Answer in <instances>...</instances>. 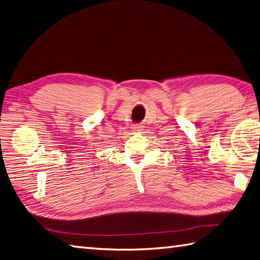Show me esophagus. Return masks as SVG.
<instances>
[{"mask_svg":"<svg viewBox=\"0 0 260 260\" xmlns=\"http://www.w3.org/2000/svg\"><path fill=\"white\" fill-rule=\"evenodd\" d=\"M132 128H133V131H134V132L142 131V126H141V125H135V126L132 127Z\"/></svg>","mask_w":260,"mask_h":260,"instance_id":"34e87169","label":"esophagus"}]
</instances>
